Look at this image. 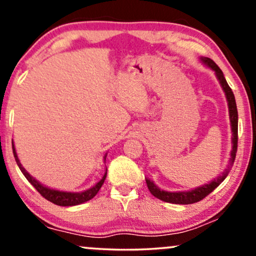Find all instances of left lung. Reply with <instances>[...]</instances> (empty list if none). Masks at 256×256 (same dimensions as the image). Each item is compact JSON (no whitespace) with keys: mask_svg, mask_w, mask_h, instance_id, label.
<instances>
[{"mask_svg":"<svg viewBox=\"0 0 256 256\" xmlns=\"http://www.w3.org/2000/svg\"><path fill=\"white\" fill-rule=\"evenodd\" d=\"M201 61L204 64H207L208 67L213 70L216 72V78H218L220 85H222V90H224L226 100H228V114H230V122H231V130H232V150H231V158L230 162H228V168L222 172V176H219L218 178H216L210 183L202 185V186L196 188V189L190 190V192H165V190H161L155 185L150 179H146V185H148L149 192H152V195H154L155 198L161 200V201L170 202V204H192L195 202L201 201L206 196L210 195V192L216 189V186H219L222 184V182L226 178V176L230 172L231 166L234 165V161L236 158V152H237V142H238V113H237V106H236V100H234V95L232 92L231 88L228 86V82L222 74V71L219 68L218 64H216L212 58H201Z\"/></svg>","mask_w":256,"mask_h":256,"instance_id":"1","label":"left lung"}]
</instances>
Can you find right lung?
I'll list each match as a JSON object with an SVG mask.
<instances>
[{
	"label": "right lung",
	"instance_id": "1",
	"mask_svg": "<svg viewBox=\"0 0 256 256\" xmlns=\"http://www.w3.org/2000/svg\"><path fill=\"white\" fill-rule=\"evenodd\" d=\"M12 146H13V154H14V158H16L18 166H19L20 171L22 172V174L25 176V178L28 179V180L30 182L32 185H34V189H36L44 198L52 202L54 204L67 207V206H77V204H84V202L89 201V200L95 198L96 194L98 192L100 189H101V186H102V184H104L106 177H107V172H106L104 176L102 177V179L98 182V184H95L92 188H90V189L85 190V192H60V190L50 189V188L44 186V185L40 184V182L36 180L34 177H31L30 173H28L24 168V167H22V164H20L19 158H18L13 140H12ZM106 156H107V155H104V160H106Z\"/></svg>",
	"mask_w": 256,
	"mask_h": 256
}]
</instances>
